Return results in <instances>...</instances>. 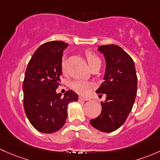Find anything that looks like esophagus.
I'll return each instance as SVG.
<instances>
[{
    "label": "esophagus",
    "mask_w": 160,
    "mask_h": 160,
    "mask_svg": "<svg viewBox=\"0 0 160 160\" xmlns=\"http://www.w3.org/2000/svg\"><path fill=\"white\" fill-rule=\"evenodd\" d=\"M78 99L80 101H88V100H90V99L86 98V97H79Z\"/></svg>",
    "instance_id": "1"
}]
</instances>
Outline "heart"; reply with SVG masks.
I'll return each mask as SVG.
<instances>
[{"label": "heart", "mask_w": 160, "mask_h": 160, "mask_svg": "<svg viewBox=\"0 0 160 160\" xmlns=\"http://www.w3.org/2000/svg\"><path fill=\"white\" fill-rule=\"evenodd\" d=\"M85 57L90 67L94 66L97 63H100V60L98 58V56L92 51H90V50H87L85 52ZM67 58L63 57L61 61V69L63 73L67 71ZM70 87H71L72 90H74L77 93L85 95V94H87L91 90V89L93 87V83H90L88 81H86V80H76L71 82Z\"/></svg>", "instance_id": "heart-1"}]
</instances>
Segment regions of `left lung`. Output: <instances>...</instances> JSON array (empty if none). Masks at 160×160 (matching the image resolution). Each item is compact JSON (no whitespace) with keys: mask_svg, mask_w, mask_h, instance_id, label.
Masks as SVG:
<instances>
[{"mask_svg":"<svg viewBox=\"0 0 160 160\" xmlns=\"http://www.w3.org/2000/svg\"><path fill=\"white\" fill-rule=\"evenodd\" d=\"M98 50L106 59L104 81L97 90L106 93L102 111L90 120L92 127L104 132L117 130L125 122L133 106L137 92L135 64L128 53L115 44L102 45Z\"/></svg>","mask_w":160,"mask_h":160,"instance_id":"obj_1","label":"left lung"}]
</instances>
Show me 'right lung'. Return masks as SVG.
<instances>
[{"label": "right lung", "mask_w": 160, "mask_h": 160, "mask_svg": "<svg viewBox=\"0 0 160 160\" xmlns=\"http://www.w3.org/2000/svg\"><path fill=\"white\" fill-rule=\"evenodd\" d=\"M68 43L49 41L34 52L27 67L23 83V108L31 125L39 132L52 133L65 124L67 105L78 95L67 90L57 93L62 74L63 51Z\"/></svg>", "instance_id": "add662e5"}]
</instances>
